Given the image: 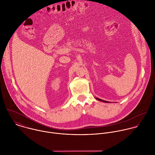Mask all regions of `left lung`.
I'll use <instances>...</instances> for the list:
<instances>
[{
    "instance_id": "1",
    "label": "left lung",
    "mask_w": 155,
    "mask_h": 155,
    "mask_svg": "<svg viewBox=\"0 0 155 155\" xmlns=\"http://www.w3.org/2000/svg\"><path fill=\"white\" fill-rule=\"evenodd\" d=\"M95 99H97V100H99V101H101L102 102H105V103H110V101H105V100H101V99H100L98 98H95Z\"/></svg>"
}]
</instances>
